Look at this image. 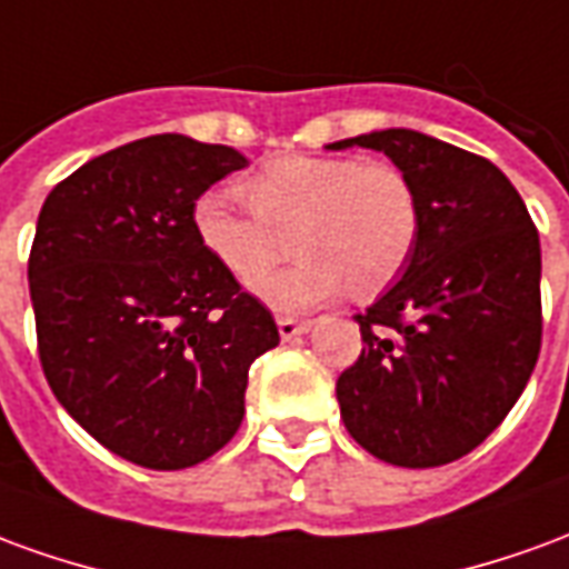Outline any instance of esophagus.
I'll list each match as a JSON object with an SVG mask.
<instances>
[{"label": "esophagus", "instance_id": "1", "mask_svg": "<svg viewBox=\"0 0 569 569\" xmlns=\"http://www.w3.org/2000/svg\"><path fill=\"white\" fill-rule=\"evenodd\" d=\"M277 329L283 341H292L298 335H305L310 329V320H292V317H277Z\"/></svg>", "mask_w": 569, "mask_h": 569}]
</instances>
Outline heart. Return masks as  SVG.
<instances>
[{
    "instance_id": "obj_1",
    "label": "heart",
    "mask_w": 569,
    "mask_h": 569,
    "mask_svg": "<svg viewBox=\"0 0 569 569\" xmlns=\"http://www.w3.org/2000/svg\"><path fill=\"white\" fill-rule=\"evenodd\" d=\"M237 191L249 210L219 191L194 200V234L237 280L267 270L289 236L299 259L283 272L249 281L277 310H308L347 283L357 296L381 292L418 247V191L396 163L283 154Z\"/></svg>"
}]
</instances>
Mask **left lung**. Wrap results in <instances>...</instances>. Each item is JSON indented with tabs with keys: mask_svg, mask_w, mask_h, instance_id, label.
I'll use <instances>...</instances> for the list:
<instances>
[{
	"mask_svg": "<svg viewBox=\"0 0 569 569\" xmlns=\"http://www.w3.org/2000/svg\"><path fill=\"white\" fill-rule=\"evenodd\" d=\"M350 146L383 151L411 179L420 234L406 273L357 313L362 353L335 387L341 418L383 463H451L500 427L537 366V224L481 154L406 128L326 149Z\"/></svg>",
	"mask_w": 569,
	"mask_h": 569,
	"instance_id": "8db88e82",
	"label": "left lung"
}]
</instances>
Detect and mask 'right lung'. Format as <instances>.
<instances>
[{"mask_svg": "<svg viewBox=\"0 0 569 569\" xmlns=\"http://www.w3.org/2000/svg\"><path fill=\"white\" fill-rule=\"evenodd\" d=\"M247 158L158 133L93 158L44 198L30 249L42 371L103 448L186 469L243 420L271 310L200 247L194 200Z\"/></svg>", "mask_w": 569, "mask_h": 569, "instance_id": "obj_1", "label": "right lung"}]
</instances>
